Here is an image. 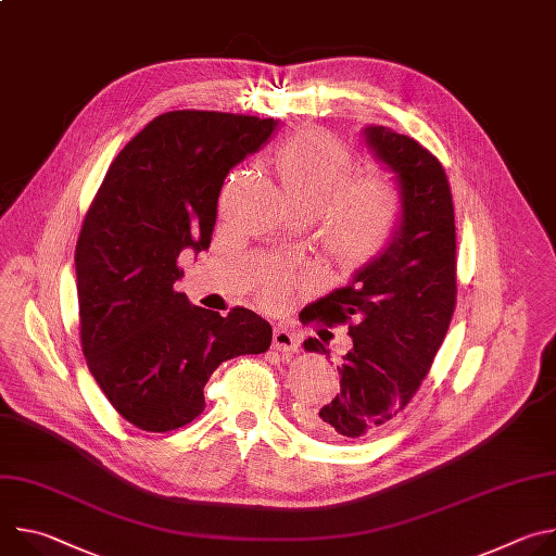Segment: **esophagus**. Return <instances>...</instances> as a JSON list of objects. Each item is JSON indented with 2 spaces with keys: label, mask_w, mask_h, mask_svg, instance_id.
Instances as JSON below:
<instances>
[{
  "label": "esophagus",
  "mask_w": 556,
  "mask_h": 556,
  "mask_svg": "<svg viewBox=\"0 0 556 556\" xmlns=\"http://www.w3.org/2000/svg\"><path fill=\"white\" fill-rule=\"evenodd\" d=\"M299 334L292 332V330H286V328H277L273 332V348L277 352H296L299 350Z\"/></svg>",
  "instance_id": "1"
}]
</instances>
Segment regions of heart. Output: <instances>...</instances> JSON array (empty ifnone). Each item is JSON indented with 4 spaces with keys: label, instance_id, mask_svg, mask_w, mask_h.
<instances>
[{
    "label": "heart",
    "instance_id": "1",
    "mask_svg": "<svg viewBox=\"0 0 556 556\" xmlns=\"http://www.w3.org/2000/svg\"><path fill=\"white\" fill-rule=\"evenodd\" d=\"M283 191L292 208L324 211L330 251L358 266L378 255L401 219V189L393 178L371 174L352 178L354 153L326 131H301L277 155Z\"/></svg>",
    "mask_w": 556,
    "mask_h": 556
}]
</instances>
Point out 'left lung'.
Wrapping results in <instances>:
<instances>
[{"label":"left lung","instance_id":"8db88e82","mask_svg":"<svg viewBox=\"0 0 556 556\" xmlns=\"http://www.w3.org/2000/svg\"><path fill=\"white\" fill-rule=\"evenodd\" d=\"M363 140L399 185L403 208L387 247L348 286L303 309V321L348 324L352 337L337 399L309 416L334 442L365 440L409 405L455 307V217L442 165L420 142L382 125H365ZM303 350L330 356L312 337Z\"/></svg>","mask_w":556,"mask_h":556}]
</instances>
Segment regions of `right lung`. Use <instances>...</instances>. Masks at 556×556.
<instances>
[{"mask_svg": "<svg viewBox=\"0 0 556 556\" xmlns=\"http://www.w3.org/2000/svg\"><path fill=\"white\" fill-rule=\"evenodd\" d=\"M279 129L275 118L178 110L155 116L116 155L76 242L88 367L114 409L142 431L180 429L204 412V384L228 358L262 354L260 314L193 305L178 257L206 251L219 189Z\"/></svg>", "mask_w": 556, "mask_h": 556, "instance_id": "obj_1", "label": "right lung"}]
</instances>
